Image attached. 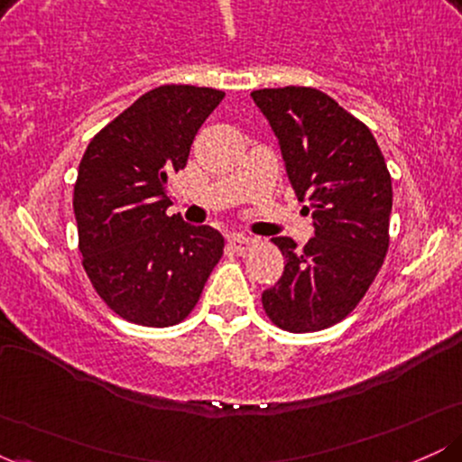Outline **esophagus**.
Segmentation results:
<instances>
[{"instance_id":"obj_1","label":"esophagus","mask_w":462,"mask_h":462,"mask_svg":"<svg viewBox=\"0 0 462 462\" xmlns=\"http://www.w3.org/2000/svg\"><path fill=\"white\" fill-rule=\"evenodd\" d=\"M227 241H230V245L236 249V252H247L249 247H252V238L249 236H245V235H241V232H236V235H230L227 236Z\"/></svg>"}]
</instances>
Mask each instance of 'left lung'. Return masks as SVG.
Returning <instances> with one entry per match:
<instances>
[{
	"label": "left lung",
	"mask_w": 462,
	"mask_h": 462,
	"mask_svg": "<svg viewBox=\"0 0 462 462\" xmlns=\"http://www.w3.org/2000/svg\"><path fill=\"white\" fill-rule=\"evenodd\" d=\"M254 104L278 136L286 176L312 213L315 236L273 243L284 273L263 309L286 332H317L358 306L383 267L393 206L391 173L374 134L330 95L310 87L261 88Z\"/></svg>",
	"instance_id": "obj_1"
}]
</instances>
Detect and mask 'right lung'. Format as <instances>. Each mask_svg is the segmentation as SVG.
<instances>
[{"mask_svg":"<svg viewBox=\"0 0 462 462\" xmlns=\"http://www.w3.org/2000/svg\"><path fill=\"white\" fill-rule=\"evenodd\" d=\"M224 91L164 84L99 130L73 187L82 264L93 289L125 321L169 328L187 319L224 254L210 226L167 215V180Z\"/></svg>","mask_w":462,"mask_h":462,"instance_id":"right-lung-1","label":"right lung"}]
</instances>
